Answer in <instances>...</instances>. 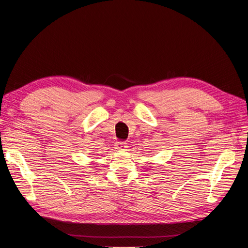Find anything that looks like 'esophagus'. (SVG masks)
Masks as SVG:
<instances>
[{
    "label": "esophagus",
    "instance_id": "esophagus-1",
    "mask_svg": "<svg viewBox=\"0 0 248 248\" xmlns=\"http://www.w3.org/2000/svg\"><path fill=\"white\" fill-rule=\"evenodd\" d=\"M127 148V144L125 141H116L115 142V149L116 150H124Z\"/></svg>",
    "mask_w": 248,
    "mask_h": 248
}]
</instances>
